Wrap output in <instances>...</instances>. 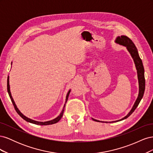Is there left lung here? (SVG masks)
<instances>
[{"instance_id": "left-lung-1", "label": "left lung", "mask_w": 153, "mask_h": 153, "mask_svg": "<svg viewBox=\"0 0 153 153\" xmlns=\"http://www.w3.org/2000/svg\"><path fill=\"white\" fill-rule=\"evenodd\" d=\"M115 43L119 45L123 46L124 47H126L127 50L128 51V52L130 53L132 59H133V61H134V63H135V68L137 69V77H138V88H139V89H138V94L137 98L135 101V103H134L133 107L131 108V110L128 112V114L126 115V116L121 119L117 120V121L108 122L110 123L121 121L124 119H126L134 112V111H135V110L138 106V104H139V103L140 102V101L143 96V93H144V91H145V84H146L145 77H144V68H143L142 61L139 57L137 48H136L135 44H134L133 41L129 38H128L127 36H124V35H122L121 36H117L115 40ZM92 119L96 122H103V123L105 122L106 123H108L107 121H98V120L94 119L93 118H92Z\"/></svg>"}]
</instances>
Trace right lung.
I'll return each instance as SVG.
<instances>
[{"instance_id": "add662e5", "label": "right lung", "mask_w": 153, "mask_h": 153, "mask_svg": "<svg viewBox=\"0 0 153 153\" xmlns=\"http://www.w3.org/2000/svg\"><path fill=\"white\" fill-rule=\"evenodd\" d=\"M11 65H12V62H11ZM7 92H8V94H9V96H10V98H11V100L12 101V103L14 105V107H15L16 112L19 114L20 116L21 117H22L23 119H24L25 121H26L27 122H29V123H32V124H37V125H49V124H55L57 123V122H59L60 121V119H61L63 115V114H64V108H65V106H66V103L68 101V97H69V93H70L71 92V89L69 90L68 92V94L66 95V101H65V103H64V106H63V108L61 111V114H59V115H58V116L52 120H50V121H45V122H40V121H34V120L33 119H31L30 118H28L27 117H26L25 115H24V114H23L19 110V109L18 108L16 105L15 104V101H14L13 97H12V95H11V91H10V76H8L7 77Z\"/></svg>"}]
</instances>
